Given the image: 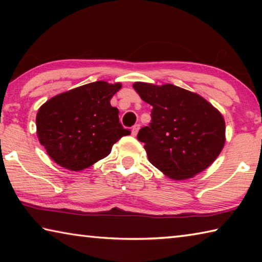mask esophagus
<instances>
[{
    "instance_id": "1",
    "label": "esophagus",
    "mask_w": 262,
    "mask_h": 262,
    "mask_svg": "<svg viewBox=\"0 0 262 262\" xmlns=\"http://www.w3.org/2000/svg\"><path fill=\"white\" fill-rule=\"evenodd\" d=\"M139 130H140V125H135L134 127L132 128V135L136 136L137 133H139Z\"/></svg>"
}]
</instances>
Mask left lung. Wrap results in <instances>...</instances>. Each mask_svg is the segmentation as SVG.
Masks as SVG:
<instances>
[{"instance_id": "8db88e82", "label": "left lung", "mask_w": 262, "mask_h": 262, "mask_svg": "<svg viewBox=\"0 0 262 262\" xmlns=\"http://www.w3.org/2000/svg\"><path fill=\"white\" fill-rule=\"evenodd\" d=\"M142 100L152 106L151 123L141 128L149 162L173 180H185L209 167L225 143L223 115L200 95L173 84L135 82Z\"/></svg>"}]
</instances>
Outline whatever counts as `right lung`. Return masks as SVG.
<instances>
[{"label": "right lung", "instance_id": "obj_1", "mask_svg": "<svg viewBox=\"0 0 262 262\" xmlns=\"http://www.w3.org/2000/svg\"><path fill=\"white\" fill-rule=\"evenodd\" d=\"M121 83L105 81L62 92L37 113V136L53 161L69 171H82L108 156L113 144L129 135L110 100Z\"/></svg>", "mask_w": 262, "mask_h": 262}]
</instances>
